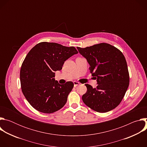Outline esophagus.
Masks as SVG:
<instances>
[{
  "label": "esophagus",
  "mask_w": 147,
  "mask_h": 147,
  "mask_svg": "<svg viewBox=\"0 0 147 147\" xmlns=\"http://www.w3.org/2000/svg\"><path fill=\"white\" fill-rule=\"evenodd\" d=\"M73 83H74V87H77V86L80 85V83H79L78 82H77V81H74V82H73Z\"/></svg>",
  "instance_id": "obj_1"
}]
</instances>
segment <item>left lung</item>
<instances>
[{
    "instance_id": "1",
    "label": "left lung",
    "mask_w": 147,
    "mask_h": 147,
    "mask_svg": "<svg viewBox=\"0 0 147 147\" xmlns=\"http://www.w3.org/2000/svg\"><path fill=\"white\" fill-rule=\"evenodd\" d=\"M90 67L92 76L97 81L96 88L86 84L87 91L82 101L92 110L105 113L117 107L122 100L129 85V73L122 52L107 43L90 47H77Z\"/></svg>"
}]
</instances>
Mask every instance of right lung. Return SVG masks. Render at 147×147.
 I'll use <instances>...</instances> for the list:
<instances>
[{"mask_svg": "<svg viewBox=\"0 0 147 147\" xmlns=\"http://www.w3.org/2000/svg\"><path fill=\"white\" fill-rule=\"evenodd\" d=\"M78 53L74 47L42 42L34 47L26 56L20 70L22 92L31 105L39 112L52 113L65 106L74 84H60L55 71L62 69L65 61Z\"/></svg>", "mask_w": 147, "mask_h": 147, "instance_id": "add662e5", "label": "right lung"}]
</instances>
